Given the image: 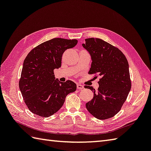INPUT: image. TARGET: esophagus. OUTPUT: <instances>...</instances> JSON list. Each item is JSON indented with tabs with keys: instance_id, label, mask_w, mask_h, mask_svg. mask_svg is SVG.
<instances>
[{
	"instance_id": "1",
	"label": "esophagus",
	"mask_w": 151,
	"mask_h": 151,
	"mask_svg": "<svg viewBox=\"0 0 151 151\" xmlns=\"http://www.w3.org/2000/svg\"><path fill=\"white\" fill-rule=\"evenodd\" d=\"M76 88H77L78 90H82V89L84 88V86H83V85H82V84H78L77 85H76Z\"/></svg>"
}]
</instances>
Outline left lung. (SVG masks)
<instances>
[{
	"label": "left lung",
	"instance_id": "1",
	"mask_svg": "<svg viewBox=\"0 0 151 151\" xmlns=\"http://www.w3.org/2000/svg\"><path fill=\"white\" fill-rule=\"evenodd\" d=\"M83 46L92 58L88 74L100 76L97 91L86 86L94 92L86 109L96 118L107 119L120 111L131 88L129 64L121 50L99 38H88Z\"/></svg>",
	"mask_w": 151,
	"mask_h": 151
}]
</instances>
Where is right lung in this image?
I'll return each mask as SVG.
<instances>
[{
    "instance_id": "obj_1",
    "label": "right lung",
    "mask_w": 151,
    "mask_h": 151,
    "mask_svg": "<svg viewBox=\"0 0 151 151\" xmlns=\"http://www.w3.org/2000/svg\"><path fill=\"white\" fill-rule=\"evenodd\" d=\"M76 40L53 38L34 47L24 59L19 88L30 111L47 117L56 113L65 98L76 90L74 82L55 80L54 69L61 66L65 50L75 47Z\"/></svg>"
}]
</instances>
